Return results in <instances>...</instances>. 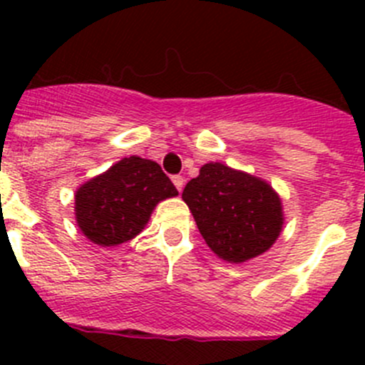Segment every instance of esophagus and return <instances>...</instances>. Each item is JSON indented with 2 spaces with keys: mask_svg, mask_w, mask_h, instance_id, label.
Instances as JSON below:
<instances>
[{
  "mask_svg": "<svg viewBox=\"0 0 365 365\" xmlns=\"http://www.w3.org/2000/svg\"><path fill=\"white\" fill-rule=\"evenodd\" d=\"M173 183H175V187L178 189V192H182L183 185H185V180H183V176H173Z\"/></svg>",
  "mask_w": 365,
  "mask_h": 365,
  "instance_id": "34e87169",
  "label": "esophagus"
}]
</instances>
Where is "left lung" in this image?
Segmentation results:
<instances>
[{
	"mask_svg": "<svg viewBox=\"0 0 365 365\" xmlns=\"http://www.w3.org/2000/svg\"><path fill=\"white\" fill-rule=\"evenodd\" d=\"M182 200L206 245L227 263H245L267 252L284 224L282 201L270 183L222 162L205 164L185 185Z\"/></svg>",
	"mask_w": 365,
	"mask_h": 365,
	"instance_id": "left-lung-1",
	"label": "left lung"
}]
</instances>
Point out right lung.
<instances>
[{"label":"right lung","mask_w":365,"mask_h":365,"mask_svg":"<svg viewBox=\"0 0 365 365\" xmlns=\"http://www.w3.org/2000/svg\"><path fill=\"white\" fill-rule=\"evenodd\" d=\"M178 196L157 162L125 157L76 190V222L84 237L114 247L138 237L160 201Z\"/></svg>","instance_id":"right-lung-1"}]
</instances>
